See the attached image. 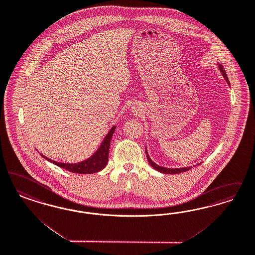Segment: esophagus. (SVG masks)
I'll return each mask as SVG.
<instances>
[{
  "mask_svg": "<svg viewBox=\"0 0 255 255\" xmlns=\"http://www.w3.org/2000/svg\"><path fill=\"white\" fill-rule=\"evenodd\" d=\"M132 109H133V110H132V112H136V108H135V107H134V108H132ZM137 110H138V109H137Z\"/></svg>",
  "mask_w": 255,
  "mask_h": 255,
  "instance_id": "esophagus-1",
  "label": "esophagus"
}]
</instances>
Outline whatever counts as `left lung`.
<instances>
[{
    "label": "left lung",
    "mask_w": 255,
    "mask_h": 255,
    "mask_svg": "<svg viewBox=\"0 0 255 255\" xmlns=\"http://www.w3.org/2000/svg\"><path fill=\"white\" fill-rule=\"evenodd\" d=\"M218 65V67H219V69H220V72H221V74H222V76L224 77V79L226 80V82H227V84L229 85V87H230V82H229L228 77H227V74H226V71L224 70V68H223V66H221L220 64H217ZM146 154H147V159H148V161H149V164H150V166L153 167L154 169H156L157 171L159 172H162V173H166V174H177V173H181V172H185V171H187V170H189V169H191V167H177V168H169V167H161V166H159L157 164H155L150 157L149 156V154H148V150H147V148H146Z\"/></svg>",
    "instance_id": "1"
}]
</instances>
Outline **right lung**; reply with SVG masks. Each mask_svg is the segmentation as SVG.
Instances as JSON below:
<instances>
[{
  "mask_svg": "<svg viewBox=\"0 0 255 255\" xmlns=\"http://www.w3.org/2000/svg\"><path fill=\"white\" fill-rule=\"evenodd\" d=\"M116 130V125L113 126L108 133L106 134L105 139L102 142L101 146L99 147V149H97L96 152L91 155L89 158L87 160H84L79 163H75V164H69V163H60V162H56L53 161L52 159L48 158L44 156L43 154L40 155L43 158L50 161L51 163H53L54 165L62 167L66 170H69L70 172H74V173H79V174H91V173H95L100 170H102L103 168H105L108 162V154H109V148H110V141L112 139L113 133Z\"/></svg>",
  "mask_w": 255,
  "mask_h": 255,
  "instance_id": "right-lung-1",
  "label": "right lung"
}]
</instances>
